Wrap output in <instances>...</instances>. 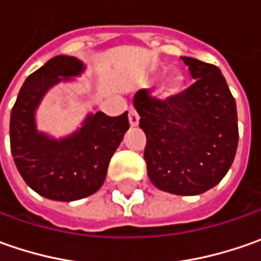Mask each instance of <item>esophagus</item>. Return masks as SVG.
<instances>
[{"label":"esophagus","instance_id":"esophagus-1","mask_svg":"<svg viewBox=\"0 0 261 261\" xmlns=\"http://www.w3.org/2000/svg\"><path fill=\"white\" fill-rule=\"evenodd\" d=\"M129 125L132 126V127L139 125V116H138L136 110H134V109L129 110Z\"/></svg>","mask_w":261,"mask_h":261}]
</instances>
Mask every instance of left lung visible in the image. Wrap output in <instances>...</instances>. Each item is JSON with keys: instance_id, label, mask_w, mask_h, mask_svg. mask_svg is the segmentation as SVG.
Instances as JSON below:
<instances>
[{"instance_id": "left-lung-1", "label": "left lung", "mask_w": 261, "mask_h": 261, "mask_svg": "<svg viewBox=\"0 0 261 261\" xmlns=\"http://www.w3.org/2000/svg\"><path fill=\"white\" fill-rule=\"evenodd\" d=\"M195 84L156 100L142 88L134 97L145 132L144 158L152 185L180 196L215 187L232 166L238 145L236 100L219 68L181 56Z\"/></svg>"}]
</instances>
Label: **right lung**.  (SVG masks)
I'll return each mask as SVG.
<instances>
[{
	"label": "right lung",
	"mask_w": 261,
	"mask_h": 261,
	"mask_svg": "<svg viewBox=\"0 0 261 261\" xmlns=\"http://www.w3.org/2000/svg\"><path fill=\"white\" fill-rule=\"evenodd\" d=\"M86 71L75 56L59 55L27 76L10 117V145L15 167L27 186L50 200L72 202L95 193L126 130L127 112L109 117L88 113L75 132L55 138L37 129L36 112L46 93Z\"/></svg>",
	"instance_id": "right-lung-1"
}]
</instances>
